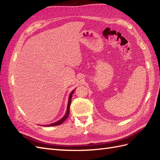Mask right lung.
I'll return each instance as SVG.
<instances>
[{
  "label": "right lung",
  "instance_id": "obj_1",
  "mask_svg": "<svg viewBox=\"0 0 160 160\" xmlns=\"http://www.w3.org/2000/svg\"><path fill=\"white\" fill-rule=\"evenodd\" d=\"M75 90L72 91L71 93H70L69 95V100H68V104H67V111H66V113L65 115V116L62 118H61L60 120L57 121V122L55 123H51V124H49V125H46V126H55V125H61L62 124V123L64 122V121L68 118L69 116V108H70V105H71V98H72V93H74Z\"/></svg>",
  "mask_w": 160,
  "mask_h": 160
}]
</instances>
